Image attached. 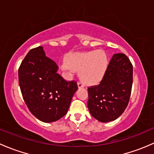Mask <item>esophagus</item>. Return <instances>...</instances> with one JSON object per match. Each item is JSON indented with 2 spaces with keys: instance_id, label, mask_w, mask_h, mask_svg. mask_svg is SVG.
<instances>
[{
  "instance_id": "34e87169",
  "label": "esophagus",
  "mask_w": 154,
  "mask_h": 154,
  "mask_svg": "<svg viewBox=\"0 0 154 154\" xmlns=\"http://www.w3.org/2000/svg\"><path fill=\"white\" fill-rule=\"evenodd\" d=\"M77 86H78V88H83V87H84V84L81 83V82H78L77 83Z\"/></svg>"
}]
</instances>
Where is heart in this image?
<instances>
[{
    "label": "heart",
    "instance_id": "1",
    "mask_svg": "<svg viewBox=\"0 0 154 154\" xmlns=\"http://www.w3.org/2000/svg\"><path fill=\"white\" fill-rule=\"evenodd\" d=\"M108 65L109 59L106 52L97 50L68 54L66 62L61 63V68L68 72L79 71V75L85 83L94 85L104 77Z\"/></svg>",
    "mask_w": 154,
    "mask_h": 154
}]
</instances>
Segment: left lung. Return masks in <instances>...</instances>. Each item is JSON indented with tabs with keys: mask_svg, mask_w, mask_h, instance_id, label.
<instances>
[{
	"mask_svg": "<svg viewBox=\"0 0 154 154\" xmlns=\"http://www.w3.org/2000/svg\"><path fill=\"white\" fill-rule=\"evenodd\" d=\"M133 85V65L125 54H116L100 84L88 88V108L100 122L116 120L128 105Z\"/></svg>",
	"mask_w": 154,
	"mask_h": 154,
	"instance_id": "obj_1",
	"label": "left lung"
}]
</instances>
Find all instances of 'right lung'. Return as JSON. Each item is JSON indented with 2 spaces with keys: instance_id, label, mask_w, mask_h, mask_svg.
Wrapping results in <instances>:
<instances>
[{
  "instance_id": "1",
  "label": "right lung",
  "mask_w": 154,
  "mask_h": 154,
  "mask_svg": "<svg viewBox=\"0 0 154 154\" xmlns=\"http://www.w3.org/2000/svg\"><path fill=\"white\" fill-rule=\"evenodd\" d=\"M57 71L58 66L46 57L42 46L31 49L18 69L26 105L35 118L45 123L56 122L68 112L78 88L77 82L66 81Z\"/></svg>"
}]
</instances>
